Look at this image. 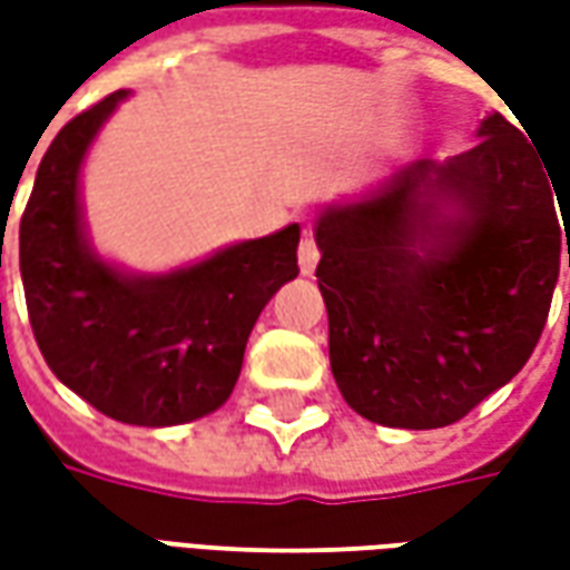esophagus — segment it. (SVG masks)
Segmentation results:
<instances>
[{
	"label": "esophagus",
	"mask_w": 570,
	"mask_h": 570,
	"mask_svg": "<svg viewBox=\"0 0 570 570\" xmlns=\"http://www.w3.org/2000/svg\"><path fill=\"white\" fill-rule=\"evenodd\" d=\"M317 259H321V247H317L314 237L305 235L302 237V244H298V268H302V274H314Z\"/></svg>",
	"instance_id": "1"
}]
</instances>
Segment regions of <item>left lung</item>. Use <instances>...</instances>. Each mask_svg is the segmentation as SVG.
I'll return each mask as SVG.
<instances>
[{"mask_svg":"<svg viewBox=\"0 0 570 570\" xmlns=\"http://www.w3.org/2000/svg\"><path fill=\"white\" fill-rule=\"evenodd\" d=\"M479 137L317 223L335 384L384 428H445L510 382L550 317L562 235L570 268V183L550 186V170L501 112ZM440 194L462 207L461 220L432 225ZM421 236L438 237L424 257Z\"/></svg>","mask_w":570,"mask_h":570,"instance_id":"left-lung-1","label":"left lung"}]
</instances>
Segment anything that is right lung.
<instances>
[{
    "instance_id": "add662e5",
    "label": "right lung",
    "mask_w": 570,
    "mask_h": 570,
    "mask_svg": "<svg viewBox=\"0 0 570 570\" xmlns=\"http://www.w3.org/2000/svg\"><path fill=\"white\" fill-rule=\"evenodd\" d=\"M125 97L85 109L42 155L20 216V277L57 379L121 424L170 428L210 415L235 391L253 323L298 274V225L164 277H125L97 259L81 237L79 164Z\"/></svg>"
}]
</instances>
